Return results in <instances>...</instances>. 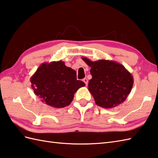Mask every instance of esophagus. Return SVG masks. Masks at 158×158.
I'll use <instances>...</instances> for the list:
<instances>
[{"instance_id": "1", "label": "esophagus", "mask_w": 158, "mask_h": 158, "mask_svg": "<svg viewBox=\"0 0 158 158\" xmlns=\"http://www.w3.org/2000/svg\"><path fill=\"white\" fill-rule=\"evenodd\" d=\"M83 81L85 83V85H87V83H88V80L87 79V78H84V79H83Z\"/></svg>"}]
</instances>
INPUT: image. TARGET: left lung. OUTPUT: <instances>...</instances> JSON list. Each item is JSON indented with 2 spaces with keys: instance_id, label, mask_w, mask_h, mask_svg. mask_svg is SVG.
<instances>
[{
  "instance_id": "8db88e82",
  "label": "left lung",
  "mask_w": 158,
  "mask_h": 158,
  "mask_svg": "<svg viewBox=\"0 0 158 158\" xmlns=\"http://www.w3.org/2000/svg\"><path fill=\"white\" fill-rule=\"evenodd\" d=\"M82 59L91 67L92 75L88 89L96 104L104 108H112L126 100L133 85V77L129 71L118 62L108 60L91 61Z\"/></svg>"
}]
</instances>
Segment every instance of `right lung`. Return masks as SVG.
I'll use <instances>...</instances> for the list:
<instances>
[{"label":"right lung","mask_w":158,"mask_h":158,"mask_svg":"<svg viewBox=\"0 0 158 158\" xmlns=\"http://www.w3.org/2000/svg\"><path fill=\"white\" fill-rule=\"evenodd\" d=\"M30 81L35 95L54 108L69 106L76 91L85 85L81 81L77 80L76 71L62 60L40 64Z\"/></svg>","instance_id":"right-lung-1"}]
</instances>
